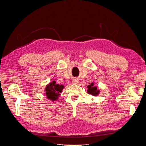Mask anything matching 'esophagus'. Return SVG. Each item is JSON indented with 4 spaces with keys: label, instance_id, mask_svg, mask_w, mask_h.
Masks as SVG:
<instances>
[{
    "label": "esophagus",
    "instance_id": "obj_1",
    "mask_svg": "<svg viewBox=\"0 0 146 146\" xmlns=\"http://www.w3.org/2000/svg\"><path fill=\"white\" fill-rule=\"evenodd\" d=\"M78 82H79V80L77 78H74L72 80V83H74V84H77V83H78Z\"/></svg>",
    "mask_w": 146,
    "mask_h": 146
}]
</instances>
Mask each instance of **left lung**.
<instances>
[{
	"label": "left lung",
	"instance_id": "1",
	"mask_svg": "<svg viewBox=\"0 0 146 146\" xmlns=\"http://www.w3.org/2000/svg\"><path fill=\"white\" fill-rule=\"evenodd\" d=\"M88 90L87 91L88 93L92 96H98L99 93V90H97V87L94 86V83H92L91 85L87 86Z\"/></svg>",
	"mask_w": 146,
	"mask_h": 146
}]
</instances>
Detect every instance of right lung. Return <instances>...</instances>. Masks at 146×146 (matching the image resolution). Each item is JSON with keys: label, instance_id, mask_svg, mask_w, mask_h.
<instances>
[{"label": "right lung", "instance_id": "add662e5", "mask_svg": "<svg viewBox=\"0 0 146 146\" xmlns=\"http://www.w3.org/2000/svg\"><path fill=\"white\" fill-rule=\"evenodd\" d=\"M63 88V85L56 84L55 81H53L46 86L45 89L47 98L52 101L57 100Z\"/></svg>", "mask_w": 146, "mask_h": 146}]
</instances>
